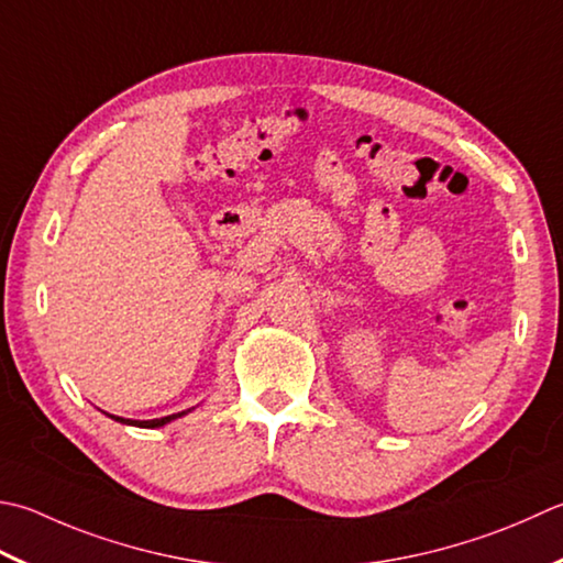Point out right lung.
<instances>
[{
	"instance_id": "obj_1",
	"label": "right lung",
	"mask_w": 563,
	"mask_h": 563,
	"mask_svg": "<svg viewBox=\"0 0 563 563\" xmlns=\"http://www.w3.org/2000/svg\"><path fill=\"white\" fill-rule=\"evenodd\" d=\"M185 412H178V415H168V417H161V420H124V417H114V415H109L112 417V420H117V422H124V424H134V427H146V429H153V427H163V424H168L170 420H175V417H183Z\"/></svg>"
}]
</instances>
